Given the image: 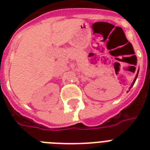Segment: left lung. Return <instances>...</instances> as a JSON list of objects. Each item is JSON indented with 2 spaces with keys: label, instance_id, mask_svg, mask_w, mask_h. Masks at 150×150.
Listing matches in <instances>:
<instances>
[{
  "label": "left lung",
  "instance_id": "obj_1",
  "mask_svg": "<svg viewBox=\"0 0 150 150\" xmlns=\"http://www.w3.org/2000/svg\"><path fill=\"white\" fill-rule=\"evenodd\" d=\"M138 75H139V71H138L137 74H136V76H135V79H134V81H133V82H132V86H130V88H129V89H131V88H132V87L133 86V85L135 84V80H136V79H137V77H138Z\"/></svg>",
  "mask_w": 150,
  "mask_h": 150
}]
</instances>
